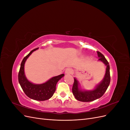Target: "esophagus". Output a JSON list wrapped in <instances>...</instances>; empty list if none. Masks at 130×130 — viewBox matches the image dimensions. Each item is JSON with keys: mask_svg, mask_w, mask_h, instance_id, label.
Here are the masks:
<instances>
[{"mask_svg": "<svg viewBox=\"0 0 130 130\" xmlns=\"http://www.w3.org/2000/svg\"><path fill=\"white\" fill-rule=\"evenodd\" d=\"M66 74H72L73 73V70L71 68H67L65 72Z\"/></svg>", "mask_w": 130, "mask_h": 130, "instance_id": "obj_1", "label": "esophagus"}]
</instances>
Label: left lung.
<instances>
[{
  "instance_id": "obj_1",
  "label": "left lung",
  "mask_w": 130,
  "mask_h": 130,
  "mask_svg": "<svg viewBox=\"0 0 130 130\" xmlns=\"http://www.w3.org/2000/svg\"><path fill=\"white\" fill-rule=\"evenodd\" d=\"M99 60L103 62L106 66V70L104 78L95 88L92 90H82L78 88V82L74 78L72 92L75 99L82 102H90L99 99L103 96L107 90L111 80L109 72V65L105 56L100 52H97Z\"/></svg>"
}]
</instances>
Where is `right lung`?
<instances>
[{
  "label": "right lung",
  "mask_w": 130,
  "mask_h": 130,
  "mask_svg": "<svg viewBox=\"0 0 130 130\" xmlns=\"http://www.w3.org/2000/svg\"><path fill=\"white\" fill-rule=\"evenodd\" d=\"M38 49V48L31 51L30 53L23 58L18 73V81L23 90L29 98L37 101H44L52 97L56 90V85L57 82L64 76V74H62L54 76L42 84H34L27 80L24 73L25 61L30 55Z\"/></svg>",
  "instance_id": "obj_1"
}]
</instances>
